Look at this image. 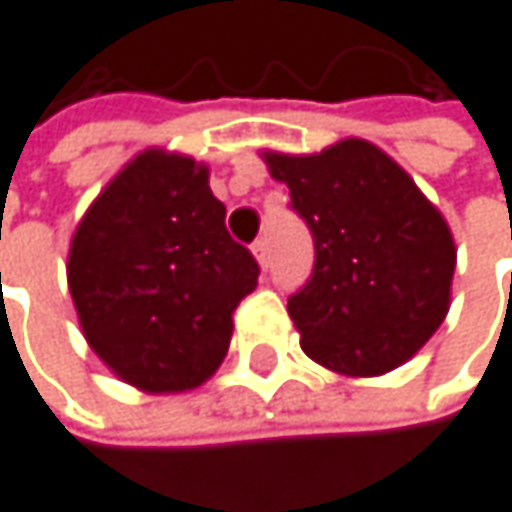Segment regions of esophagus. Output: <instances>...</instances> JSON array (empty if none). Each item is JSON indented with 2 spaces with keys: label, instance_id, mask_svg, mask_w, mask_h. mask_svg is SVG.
I'll return each instance as SVG.
<instances>
[{
  "label": "esophagus",
  "instance_id": "obj_1",
  "mask_svg": "<svg viewBox=\"0 0 512 512\" xmlns=\"http://www.w3.org/2000/svg\"><path fill=\"white\" fill-rule=\"evenodd\" d=\"M251 251H254V258H258V264H261V267H267V264H270V242H267V239H254Z\"/></svg>",
  "mask_w": 512,
  "mask_h": 512
}]
</instances>
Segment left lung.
Listing matches in <instances>:
<instances>
[{
    "label": "left lung",
    "instance_id": "1",
    "mask_svg": "<svg viewBox=\"0 0 512 512\" xmlns=\"http://www.w3.org/2000/svg\"><path fill=\"white\" fill-rule=\"evenodd\" d=\"M315 236V270L288 315L306 357L348 378L408 363L444 324L456 242L441 209L375 143L264 152Z\"/></svg>",
    "mask_w": 512,
    "mask_h": 512
}]
</instances>
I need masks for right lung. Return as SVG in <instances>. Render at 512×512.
<instances>
[{
    "label": "right lung",
    "mask_w": 512,
    "mask_h": 512,
    "mask_svg": "<svg viewBox=\"0 0 512 512\" xmlns=\"http://www.w3.org/2000/svg\"><path fill=\"white\" fill-rule=\"evenodd\" d=\"M209 167L143 149L92 200L68 251V291L98 360L143 393H185L221 366L258 261L230 239Z\"/></svg>",
    "instance_id": "right-lung-1"
}]
</instances>
